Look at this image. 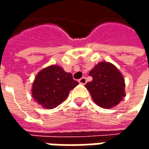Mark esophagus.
Returning <instances> with one entry per match:
<instances>
[{"mask_svg": "<svg viewBox=\"0 0 149 149\" xmlns=\"http://www.w3.org/2000/svg\"><path fill=\"white\" fill-rule=\"evenodd\" d=\"M86 82H87V80H86V78L85 77H82L79 80V83H80V84H86Z\"/></svg>", "mask_w": 149, "mask_h": 149, "instance_id": "1", "label": "esophagus"}]
</instances>
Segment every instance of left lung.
Wrapping results in <instances>:
<instances>
[{
	"label": "left lung",
	"instance_id": "8db88e82",
	"mask_svg": "<svg viewBox=\"0 0 149 149\" xmlns=\"http://www.w3.org/2000/svg\"><path fill=\"white\" fill-rule=\"evenodd\" d=\"M93 81L85 87L97 105L110 109L118 104L125 96V80L115 66L108 62H100L89 72Z\"/></svg>",
	"mask_w": 149,
	"mask_h": 149
}]
</instances>
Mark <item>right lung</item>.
I'll use <instances>...</instances> for the list:
<instances>
[{"mask_svg": "<svg viewBox=\"0 0 149 149\" xmlns=\"http://www.w3.org/2000/svg\"><path fill=\"white\" fill-rule=\"evenodd\" d=\"M78 84L70 72H65L58 65H52L37 74L33 84L32 94L39 104L52 109L61 104Z\"/></svg>", "mask_w": 149, "mask_h": 149, "instance_id": "obj_1", "label": "right lung"}]
</instances>
